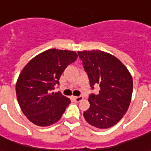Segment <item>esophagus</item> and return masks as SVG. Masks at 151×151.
Instances as JSON below:
<instances>
[{
    "mask_svg": "<svg viewBox=\"0 0 151 151\" xmlns=\"http://www.w3.org/2000/svg\"><path fill=\"white\" fill-rule=\"evenodd\" d=\"M83 99V97L82 96H78V97H74V100H75L77 102H79V101H81V100Z\"/></svg>",
    "mask_w": 151,
    "mask_h": 151,
    "instance_id": "34e87169",
    "label": "esophagus"
}]
</instances>
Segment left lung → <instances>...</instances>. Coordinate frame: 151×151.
<instances>
[{
    "mask_svg": "<svg viewBox=\"0 0 151 151\" xmlns=\"http://www.w3.org/2000/svg\"><path fill=\"white\" fill-rule=\"evenodd\" d=\"M92 89L100 87L98 95L90 94V106L83 115L98 129H108L121 120L131 101L132 76L116 57L101 50L78 51Z\"/></svg>",
    "mask_w": 151,
    "mask_h": 151,
    "instance_id": "1",
    "label": "left lung"
}]
</instances>
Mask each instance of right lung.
Listing matches in <instances>:
<instances>
[{
    "label": "right lung",
    "instance_id": "right-lung-1",
    "mask_svg": "<svg viewBox=\"0 0 151 151\" xmlns=\"http://www.w3.org/2000/svg\"><path fill=\"white\" fill-rule=\"evenodd\" d=\"M78 54L70 50L50 49L31 59L20 73L16 93L22 112L31 122L48 127L60 120L71 102L60 92H51L67 65Z\"/></svg>",
    "mask_w": 151,
    "mask_h": 151
}]
</instances>
